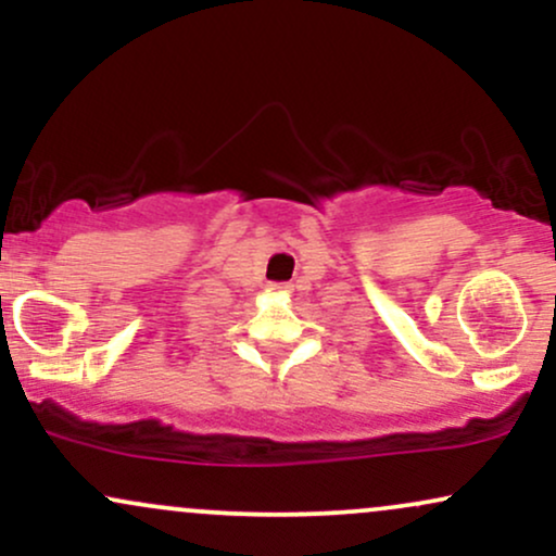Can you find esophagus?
Returning a JSON list of instances; mask_svg holds the SVG:
<instances>
[{
    "mask_svg": "<svg viewBox=\"0 0 556 556\" xmlns=\"http://www.w3.org/2000/svg\"><path fill=\"white\" fill-rule=\"evenodd\" d=\"M274 292H287V285H271Z\"/></svg>",
    "mask_w": 556,
    "mask_h": 556,
    "instance_id": "esophagus-1",
    "label": "esophagus"
}]
</instances>
